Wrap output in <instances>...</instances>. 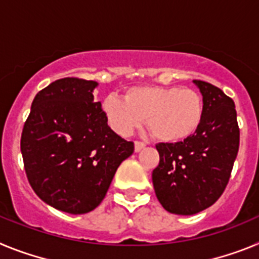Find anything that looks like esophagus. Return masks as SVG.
<instances>
[{
	"label": "esophagus",
	"instance_id": "1",
	"mask_svg": "<svg viewBox=\"0 0 259 259\" xmlns=\"http://www.w3.org/2000/svg\"><path fill=\"white\" fill-rule=\"evenodd\" d=\"M144 148H145V144L141 143V141H136L135 143V152H140V150H143Z\"/></svg>",
	"mask_w": 259,
	"mask_h": 259
}]
</instances>
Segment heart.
<instances>
[{
  "mask_svg": "<svg viewBox=\"0 0 259 259\" xmlns=\"http://www.w3.org/2000/svg\"><path fill=\"white\" fill-rule=\"evenodd\" d=\"M107 122L116 134L128 136L145 118L150 134L163 143L193 136L203 119V100L193 89L139 85L127 89L123 101L109 96L102 102Z\"/></svg>",
  "mask_w": 259,
  "mask_h": 259,
  "instance_id": "b5f03b06",
  "label": "heart"
}]
</instances>
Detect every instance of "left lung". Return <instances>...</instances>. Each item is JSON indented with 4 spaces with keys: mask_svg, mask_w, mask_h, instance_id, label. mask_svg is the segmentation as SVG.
<instances>
[{
    "mask_svg": "<svg viewBox=\"0 0 259 259\" xmlns=\"http://www.w3.org/2000/svg\"><path fill=\"white\" fill-rule=\"evenodd\" d=\"M193 83L202 95V123L184 141L158 144L159 164L152 174L158 201L178 215L197 214L221 197L239 152L240 130L232 98L206 81Z\"/></svg>",
    "mask_w": 259,
    "mask_h": 259,
    "instance_id": "obj_1",
    "label": "left lung"
}]
</instances>
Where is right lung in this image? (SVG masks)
<instances>
[{
  "instance_id": "right-lung-1",
  "label": "right lung",
  "mask_w": 259,
  "mask_h": 259,
  "mask_svg": "<svg viewBox=\"0 0 259 259\" xmlns=\"http://www.w3.org/2000/svg\"><path fill=\"white\" fill-rule=\"evenodd\" d=\"M93 80L65 77L36 95L20 139L32 189L54 209L85 214L101 203L119 164L134 153L107 125Z\"/></svg>"
}]
</instances>
